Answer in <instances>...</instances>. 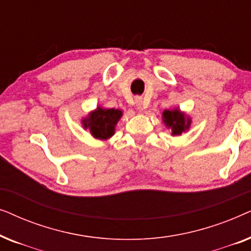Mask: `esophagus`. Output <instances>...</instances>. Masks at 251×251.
I'll return each mask as SVG.
<instances>
[{"instance_id": "34e87169", "label": "esophagus", "mask_w": 251, "mask_h": 251, "mask_svg": "<svg viewBox=\"0 0 251 251\" xmlns=\"http://www.w3.org/2000/svg\"><path fill=\"white\" fill-rule=\"evenodd\" d=\"M135 101H136V106H137V108H138L140 112L144 111V109H145V108L147 107V104H146L145 100H144L143 98L137 97V98L135 99Z\"/></svg>"}]
</instances>
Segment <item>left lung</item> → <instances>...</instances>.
<instances>
[{
    "label": "left lung",
    "instance_id": "8db88e82",
    "mask_svg": "<svg viewBox=\"0 0 251 251\" xmlns=\"http://www.w3.org/2000/svg\"><path fill=\"white\" fill-rule=\"evenodd\" d=\"M162 120L167 128L170 129L171 135L179 136L190 129L192 120L185 113L180 112L179 108L166 109L162 113Z\"/></svg>",
    "mask_w": 251,
    "mask_h": 251
}]
</instances>
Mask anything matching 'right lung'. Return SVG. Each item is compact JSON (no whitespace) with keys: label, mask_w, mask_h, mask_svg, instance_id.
<instances>
[{"label":"right lung","mask_w":251,"mask_h":251,"mask_svg":"<svg viewBox=\"0 0 251 251\" xmlns=\"http://www.w3.org/2000/svg\"><path fill=\"white\" fill-rule=\"evenodd\" d=\"M122 116V111L115 108H102L98 106L95 111L89 113L87 118L82 120V126L95 138L106 140L114 135L115 126Z\"/></svg>","instance_id":"add662e5"}]
</instances>
